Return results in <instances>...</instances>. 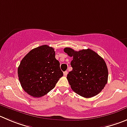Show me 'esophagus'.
Segmentation results:
<instances>
[{
    "label": "esophagus",
    "instance_id": "34e87169",
    "mask_svg": "<svg viewBox=\"0 0 127 127\" xmlns=\"http://www.w3.org/2000/svg\"><path fill=\"white\" fill-rule=\"evenodd\" d=\"M67 73H68V72H67V71H65V72H64V76H67Z\"/></svg>",
    "mask_w": 127,
    "mask_h": 127
}]
</instances>
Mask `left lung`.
Listing matches in <instances>:
<instances>
[{"label": "left lung", "instance_id": "obj_1", "mask_svg": "<svg viewBox=\"0 0 127 127\" xmlns=\"http://www.w3.org/2000/svg\"><path fill=\"white\" fill-rule=\"evenodd\" d=\"M64 52L73 57L70 63L72 70L67 77L72 90L85 98L98 94L108 80V68L105 60L90 49L75 51L66 47Z\"/></svg>", "mask_w": 127, "mask_h": 127}]
</instances>
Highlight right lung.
<instances>
[{
	"label": "right lung",
	"mask_w": 127,
	"mask_h": 127,
	"mask_svg": "<svg viewBox=\"0 0 127 127\" xmlns=\"http://www.w3.org/2000/svg\"><path fill=\"white\" fill-rule=\"evenodd\" d=\"M63 76L54 49L43 45L32 49L20 62L18 77L24 91L41 97L55 87Z\"/></svg>",
	"instance_id": "add662e5"
}]
</instances>
